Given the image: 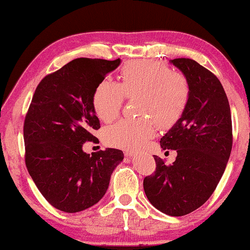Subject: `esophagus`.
Wrapping results in <instances>:
<instances>
[{
    "mask_svg": "<svg viewBox=\"0 0 250 250\" xmlns=\"http://www.w3.org/2000/svg\"><path fill=\"white\" fill-rule=\"evenodd\" d=\"M125 155L132 157L133 155H135V152H133V150H125Z\"/></svg>",
    "mask_w": 250,
    "mask_h": 250,
    "instance_id": "esophagus-1",
    "label": "esophagus"
}]
</instances>
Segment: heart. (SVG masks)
<instances>
[{"mask_svg":"<svg viewBox=\"0 0 250 250\" xmlns=\"http://www.w3.org/2000/svg\"><path fill=\"white\" fill-rule=\"evenodd\" d=\"M124 97L136 98V119H124L104 131L110 146L135 149L161 128L173 125L187 107L190 88L182 73L171 71L164 63L133 60L121 70L120 85L105 78L94 90L93 107L98 119L111 122L120 114Z\"/></svg>","mask_w":250,"mask_h":250,"instance_id":"b5f03b06","label":"heart"}]
</instances>
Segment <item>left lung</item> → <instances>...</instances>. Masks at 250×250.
<instances>
[{
  "label": "left lung",
  "instance_id": "1",
  "mask_svg": "<svg viewBox=\"0 0 250 250\" xmlns=\"http://www.w3.org/2000/svg\"><path fill=\"white\" fill-rule=\"evenodd\" d=\"M190 88L187 107L161 138L163 149L177 150L173 164L154 155L156 170L144 179L150 204L162 213L182 216L209 198L222 178L232 149L229 101L217 77L191 59H174Z\"/></svg>",
  "mask_w": 250,
  "mask_h": 250
}]
</instances>
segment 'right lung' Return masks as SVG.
Returning a JSON list of instances; mask_svg holds the SVG:
<instances>
[{
  "instance_id": "1",
  "label": "right lung",
  "mask_w": 250,
  "mask_h": 250,
  "mask_svg": "<svg viewBox=\"0 0 250 250\" xmlns=\"http://www.w3.org/2000/svg\"><path fill=\"white\" fill-rule=\"evenodd\" d=\"M121 60L80 58L42 79L23 124L24 162L31 179L55 208L77 213L105 195L111 174L124 160L120 149L87 154L101 128L93 107L94 90Z\"/></svg>"
}]
</instances>
